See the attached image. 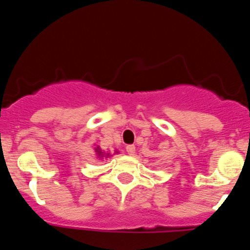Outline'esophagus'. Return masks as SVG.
Returning a JSON list of instances; mask_svg holds the SVG:
<instances>
[{
    "instance_id": "1",
    "label": "esophagus",
    "mask_w": 250,
    "mask_h": 250,
    "mask_svg": "<svg viewBox=\"0 0 250 250\" xmlns=\"http://www.w3.org/2000/svg\"><path fill=\"white\" fill-rule=\"evenodd\" d=\"M126 151L129 155H134V154H135V146H134V145H127Z\"/></svg>"
}]
</instances>
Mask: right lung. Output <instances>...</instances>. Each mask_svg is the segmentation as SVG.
Instances as JSON below:
<instances>
[{
	"instance_id": "1",
	"label": "right lung",
	"mask_w": 250,
	"mask_h": 250,
	"mask_svg": "<svg viewBox=\"0 0 250 250\" xmlns=\"http://www.w3.org/2000/svg\"><path fill=\"white\" fill-rule=\"evenodd\" d=\"M118 150H115V154H118ZM95 154H96V158H99V159H104V158H109V156H111L110 155V152H105V151H103V150L100 149V146H98V147H95Z\"/></svg>"
}]
</instances>
